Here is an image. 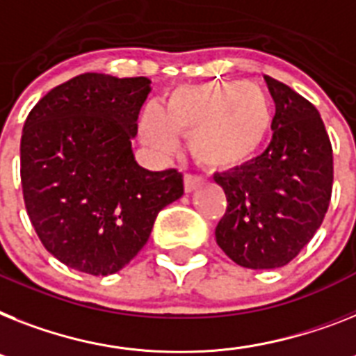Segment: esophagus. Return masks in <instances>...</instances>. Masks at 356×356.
I'll return each mask as SVG.
<instances>
[{
	"label": "esophagus",
	"instance_id": "obj_1",
	"mask_svg": "<svg viewBox=\"0 0 356 356\" xmlns=\"http://www.w3.org/2000/svg\"><path fill=\"white\" fill-rule=\"evenodd\" d=\"M204 184V178L198 175H191V172H187V175L184 176V187L187 193H191V191H195L198 185Z\"/></svg>",
	"mask_w": 356,
	"mask_h": 356
}]
</instances>
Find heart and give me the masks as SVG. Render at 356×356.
Masks as SVG:
<instances>
[{"mask_svg":"<svg viewBox=\"0 0 356 356\" xmlns=\"http://www.w3.org/2000/svg\"><path fill=\"white\" fill-rule=\"evenodd\" d=\"M273 104L254 83H202L180 87L165 113L149 107L142 136L158 152L175 147V134L189 138V149L209 171H234L257 156L273 127Z\"/></svg>","mask_w":356,"mask_h":356,"instance_id":"b5f03b06","label":"heart"}]
</instances>
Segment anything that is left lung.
Returning a JSON list of instances; mask_svg holds the SVG:
<instances>
[{"instance_id":"8db88e82","label":"left lung","mask_w":356,"mask_h":356,"mask_svg":"<svg viewBox=\"0 0 356 356\" xmlns=\"http://www.w3.org/2000/svg\"><path fill=\"white\" fill-rule=\"evenodd\" d=\"M275 99L273 138L248 165L214 181L227 207L216 225V243L238 266H287L315 236L333 193V147L311 102L271 76Z\"/></svg>"}]
</instances>
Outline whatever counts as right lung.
Segmentation results:
<instances>
[{"label":"right lung","instance_id":"obj_1","mask_svg":"<svg viewBox=\"0 0 356 356\" xmlns=\"http://www.w3.org/2000/svg\"><path fill=\"white\" fill-rule=\"evenodd\" d=\"M151 79L85 72L47 92L22 134L25 209L43 248L107 277L136 257L156 214L184 195L176 169L147 171L131 138Z\"/></svg>","mask_w":356,"mask_h":356}]
</instances>
